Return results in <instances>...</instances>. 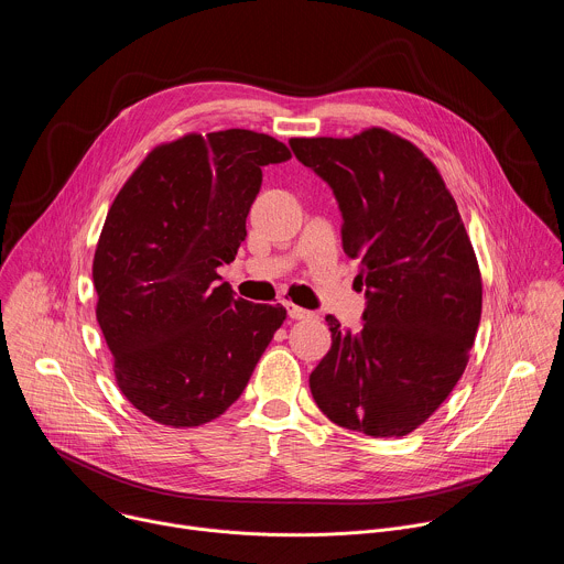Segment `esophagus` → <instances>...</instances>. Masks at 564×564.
<instances>
[{
	"instance_id": "obj_1",
	"label": "esophagus",
	"mask_w": 564,
	"mask_h": 564,
	"mask_svg": "<svg viewBox=\"0 0 564 564\" xmlns=\"http://www.w3.org/2000/svg\"><path fill=\"white\" fill-rule=\"evenodd\" d=\"M288 314H290V318H296V321H301V318H316L314 312H310L305 307H299L294 303H288Z\"/></svg>"
}]
</instances>
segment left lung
<instances>
[{"label":"left lung","instance_id":"1","mask_svg":"<svg viewBox=\"0 0 564 564\" xmlns=\"http://www.w3.org/2000/svg\"><path fill=\"white\" fill-rule=\"evenodd\" d=\"M290 147L333 187L368 299L359 333L326 316L333 348L310 375L312 397L341 429L409 435L459 381L479 326L481 274L457 203L431 158L388 129Z\"/></svg>","mask_w":564,"mask_h":564}]
</instances>
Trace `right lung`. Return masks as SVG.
Wrapping results in <instances>:
<instances>
[{"label":"right lung","instance_id":"add662e5","mask_svg":"<svg viewBox=\"0 0 564 564\" xmlns=\"http://www.w3.org/2000/svg\"><path fill=\"white\" fill-rule=\"evenodd\" d=\"M290 149L268 133H185L153 147L118 192L94 254L96 316L120 392L149 420L192 429L223 415L288 316L234 299V261L261 167Z\"/></svg>","mask_w":564,"mask_h":564}]
</instances>
